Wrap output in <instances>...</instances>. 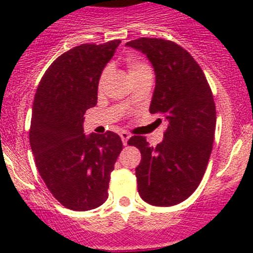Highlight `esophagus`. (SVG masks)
<instances>
[{
	"label": "esophagus",
	"instance_id": "esophagus-1",
	"mask_svg": "<svg viewBox=\"0 0 253 253\" xmlns=\"http://www.w3.org/2000/svg\"><path fill=\"white\" fill-rule=\"evenodd\" d=\"M120 137H121V139H122V143H124L125 145L127 144V141H128L129 139V137H131V134L128 133V132H121V133H120Z\"/></svg>",
	"mask_w": 253,
	"mask_h": 253
}]
</instances>
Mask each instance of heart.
<instances>
[{"label": "heart", "mask_w": 253, "mask_h": 253, "mask_svg": "<svg viewBox=\"0 0 253 253\" xmlns=\"http://www.w3.org/2000/svg\"><path fill=\"white\" fill-rule=\"evenodd\" d=\"M127 70H128L129 76H131V75H134V73L142 72V71L150 70V68L147 63L143 62V61L139 60V58L129 57L128 60H127ZM109 75H110V68L106 67L105 70L101 72L100 78H99V86H100V88H103V86L105 85L106 81H108L109 78Z\"/></svg>", "instance_id": "b5f03b06"}]
</instances>
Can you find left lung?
<instances>
[{
	"label": "left lung",
	"instance_id": "left-lung-1",
	"mask_svg": "<svg viewBox=\"0 0 253 253\" xmlns=\"http://www.w3.org/2000/svg\"><path fill=\"white\" fill-rule=\"evenodd\" d=\"M126 45L152 62L155 89L149 111L168 122L157 147L143 136L129 138L142 155L136 168L138 193L152 206L178 205L195 192L208 165L216 122L213 94L200 65L176 42L139 38Z\"/></svg>",
	"mask_w": 253,
	"mask_h": 253
}]
</instances>
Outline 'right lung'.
I'll use <instances>...</instances> for the list:
<instances>
[{
  "label": "right lung",
  "mask_w": 253,
  "mask_h": 253,
  "mask_svg": "<svg viewBox=\"0 0 253 253\" xmlns=\"http://www.w3.org/2000/svg\"><path fill=\"white\" fill-rule=\"evenodd\" d=\"M120 42L66 51L35 93L29 131L35 164L53 197L72 211H90L108 200L110 174L122 150L114 132L83 133L84 114L98 103L99 78Z\"/></svg>",
  "instance_id": "1"
}]
</instances>
